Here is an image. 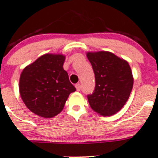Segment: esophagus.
<instances>
[{
  "instance_id": "1",
  "label": "esophagus",
  "mask_w": 158,
  "mask_h": 158,
  "mask_svg": "<svg viewBox=\"0 0 158 158\" xmlns=\"http://www.w3.org/2000/svg\"><path fill=\"white\" fill-rule=\"evenodd\" d=\"M75 87H76V90H77L78 92H79V91L81 90V88H82V86H81L80 84H76V85H75Z\"/></svg>"
}]
</instances>
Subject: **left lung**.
Instances as JSON below:
<instances>
[{
    "instance_id": "left-lung-1",
    "label": "left lung",
    "mask_w": 158,
    "mask_h": 158,
    "mask_svg": "<svg viewBox=\"0 0 158 158\" xmlns=\"http://www.w3.org/2000/svg\"><path fill=\"white\" fill-rule=\"evenodd\" d=\"M95 76V89L88 95L90 107L103 117L120 110L133 87V76L129 63L110 51L86 53Z\"/></svg>"
}]
</instances>
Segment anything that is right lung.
Returning a JSON list of instances; mask_svg holds the SVG:
<instances>
[{
  "label": "right lung",
  "instance_id": "right-lung-1",
  "mask_svg": "<svg viewBox=\"0 0 158 158\" xmlns=\"http://www.w3.org/2000/svg\"><path fill=\"white\" fill-rule=\"evenodd\" d=\"M66 56L45 54L23 69L19 78L21 98L29 110L51 118L64 109L69 94L76 91L64 70Z\"/></svg>",
  "mask_w": 158,
  "mask_h": 158
}]
</instances>
